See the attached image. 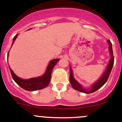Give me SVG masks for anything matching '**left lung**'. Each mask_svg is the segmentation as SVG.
Here are the masks:
<instances>
[{"mask_svg": "<svg viewBox=\"0 0 122 122\" xmlns=\"http://www.w3.org/2000/svg\"><path fill=\"white\" fill-rule=\"evenodd\" d=\"M108 42L109 43V49L110 51V53L111 55V58L110 59L109 63L108 64V66H107V69L106 70L105 72L104 73V74H103L102 76L101 77L100 79L97 82H95V84H94L92 86V88L90 89V90H86L85 89H84L83 88L81 87L80 84L78 83V82H77L76 81V80L73 78V71L71 67H70V82L71 84L72 87L76 90H78V91H80V92L86 93V94H90V93H92L95 91H96L97 90H98V89L100 88L101 87H102L106 83V82L108 80L109 76L110 75V73H111V70L112 69V67L113 66L114 64V57L113 55V51H112V43H111V41L108 40Z\"/></svg>", "mask_w": 122, "mask_h": 122, "instance_id": "left-lung-1", "label": "left lung"}]
</instances>
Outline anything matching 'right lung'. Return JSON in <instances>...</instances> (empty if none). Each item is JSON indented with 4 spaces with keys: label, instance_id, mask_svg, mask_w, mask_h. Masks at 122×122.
Instances as JSON below:
<instances>
[{
    "label": "right lung",
    "instance_id": "1",
    "mask_svg": "<svg viewBox=\"0 0 122 122\" xmlns=\"http://www.w3.org/2000/svg\"><path fill=\"white\" fill-rule=\"evenodd\" d=\"M17 35L18 34H16L14 36L12 44L14 43V41H15ZM9 52L8 54H7V58H8ZM59 61V59L52 60L49 63V65H48L44 75L41 77H36V78H30V79L28 80H23L17 76L10 68V71L14 81L16 82L19 86H20L21 87L23 88L24 90H27V91H36V90H41V89L44 88L46 87L49 85L51 81V74H52L53 67L55 66V65Z\"/></svg>",
    "mask_w": 122,
    "mask_h": 122
}]
</instances>
